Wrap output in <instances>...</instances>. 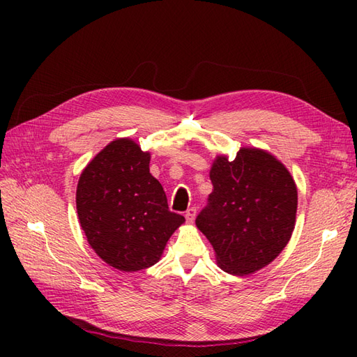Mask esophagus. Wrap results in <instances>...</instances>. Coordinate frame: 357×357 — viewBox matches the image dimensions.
I'll use <instances>...</instances> for the list:
<instances>
[{
  "label": "esophagus",
  "mask_w": 357,
  "mask_h": 357,
  "mask_svg": "<svg viewBox=\"0 0 357 357\" xmlns=\"http://www.w3.org/2000/svg\"><path fill=\"white\" fill-rule=\"evenodd\" d=\"M195 218H196V208H195V207L188 208V210L185 211V221H187L188 224H193V222H195Z\"/></svg>",
  "instance_id": "obj_1"
}]
</instances>
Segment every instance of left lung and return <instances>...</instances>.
<instances>
[{
    "label": "left lung",
    "mask_w": 357,
    "mask_h": 357,
    "mask_svg": "<svg viewBox=\"0 0 357 357\" xmlns=\"http://www.w3.org/2000/svg\"><path fill=\"white\" fill-rule=\"evenodd\" d=\"M213 192L196 227L213 245L218 265L234 276L264 268L291 238L298 188L285 165L261 149L242 147L233 161L216 156Z\"/></svg>",
    "instance_id": "8db88e82"
}]
</instances>
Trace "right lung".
Wrapping results in <instances>:
<instances>
[{"label": "right lung", "instance_id": "1", "mask_svg": "<svg viewBox=\"0 0 357 357\" xmlns=\"http://www.w3.org/2000/svg\"><path fill=\"white\" fill-rule=\"evenodd\" d=\"M150 153L135 141H112L82 170L77 187L81 229L95 253L121 271L155 265L184 216L169 210L151 176Z\"/></svg>", "mask_w": 357, "mask_h": 357}]
</instances>
